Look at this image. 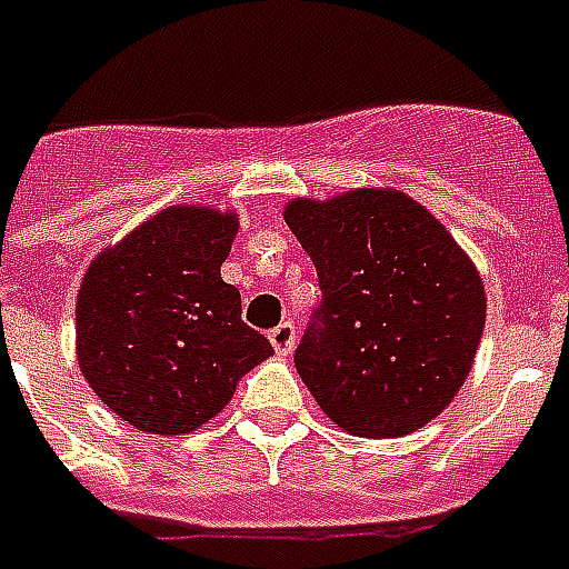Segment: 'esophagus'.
I'll return each instance as SVG.
<instances>
[{
    "label": "esophagus",
    "mask_w": 569,
    "mask_h": 569,
    "mask_svg": "<svg viewBox=\"0 0 569 569\" xmlns=\"http://www.w3.org/2000/svg\"><path fill=\"white\" fill-rule=\"evenodd\" d=\"M269 341H272V348H276L279 357H288L290 350H293V345H297V330H293V323L284 320L276 330H269Z\"/></svg>",
    "instance_id": "34e87169"
}]
</instances>
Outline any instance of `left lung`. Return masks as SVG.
Masks as SVG:
<instances>
[{
  "label": "left lung",
  "instance_id": "1",
  "mask_svg": "<svg viewBox=\"0 0 569 569\" xmlns=\"http://www.w3.org/2000/svg\"><path fill=\"white\" fill-rule=\"evenodd\" d=\"M284 221L318 269V327L297 371L320 411L357 438H401L456 399L486 323L473 260L399 188L293 198Z\"/></svg>",
  "mask_w": 569,
  "mask_h": 569
}]
</instances>
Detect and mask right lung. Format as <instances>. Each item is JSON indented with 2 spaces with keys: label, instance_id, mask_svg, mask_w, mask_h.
I'll list each match as a JSON object with an SVG mask.
<instances>
[{
  "label": "right lung",
  "instance_id": "1",
  "mask_svg": "<svg viewBox=\"0 0 569 569\" xmlns=\"http://www.w3.org/2000/svg\"><path fill=\"white\" fill-rule=\"evenodd\" d=\"M233 209L179 203L96 254L77 290V366L110 411L147 435H188L272 353L221 279Z\"/></svg>",
  "mask_w": 569,
  "mask_h": 569
}]
</instances>
